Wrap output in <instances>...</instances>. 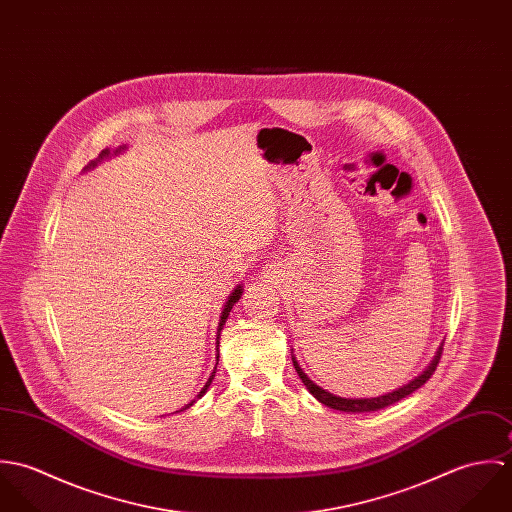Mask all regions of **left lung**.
<instances>
[{
  "label": "left lung",
  "mask_w": 512,
  "mask_h": 512,
  "mask_svg": "<svg viewBox=\"0 0 512 512\" xmlns=\"http://www.w3.org/2000/svg\"><path fill=\"white\" fill-rule=\"evenodd\" d=\"M441 351H443V345L439 347L434 361L430 363V366L420 374L416 376L414 380H410L408 384H404L402 388L394 390V392H388V394H382V396H376V398H341V396H335L327 390H323L321 386H317L313 380H309V376L301 370V366L297 365L295 357H292L293 366H295V372L297 376L301 378V382L305 384V388L321 402L325 404L327 408H333V410H341V412H374V410H380V408H386L406 396H410L412 392H416L420 386H424L432 374L436 372V366L439 365V359H441Z\"/></svg>",
  "instance_id": "left-lung-1"
}]
</instances>
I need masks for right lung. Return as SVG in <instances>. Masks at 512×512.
<instances>
[{"instance_id":"add662e5","label":"right lung","mask_w":512,"mask_h":512,"mask_svg":"<svg viewBox=\"0 0 512 512\" xmlns=\"http://www.w3.org/2000/svg\"><path fill=\"white\" fill-rule=\"evenodd\" d=\"M124 149H126V146L118 147V149H116V151H114V155H116V153H120V151H124ZM110 155H112V153H110V149H104V151H102V153H100V157H98V159H96V161H94V163H90V165H88V169H90V167H94V165H96V163H98V161H100V159H104V157H110ZM240 295H242V286H236V290H234V292L230 293V297H228V301H226V303H224V309H222V315H220L219 335H220V331H222V325H224V323H226V319H228V313H230V309H232V305H234V303H236V301H238V299H240ZM217 339H219V337H217ZM217 347H219V343H217ZM217 363H219V357H217ZM213 378H215V370H213V374H211V378H209V380H207V384H205V386H203V390H201V392H199V394H197V398H201V396H203V394H205V392H207V388H209V386H211V382H213ZM193 402H195V400H193ZM193 402H191V404H187V406H185V408H189V406H193ZM185 408H183V410H185Z\"/></svg>"}]
</instances>
